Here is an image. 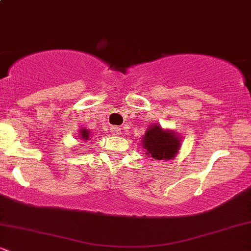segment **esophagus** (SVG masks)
<instances>
[{
    "label": "esophagus",
    "instance_id": "1",
    "mask_svg": "<svg viewBox=\"0 0 251 251\" xmlns=\"http://www.w3.org/2000/svg\"><path fill=\"white\" fill-rule=\"evenodd\" d=\"M109 131H111L112 134L119 135L120 134V131H122V129H120L119 126H111V127H109Z\"/></svg>",
    "mask_w": 251,
    "mask_h": 251
}]
</instances>
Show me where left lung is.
<instances>
[{
    "label": "left lung",
    "instance_id": "left-lung-1",
    "mask_svg": "<svg viewBox=\"0 0 251 251\" xmlns=\"http://www.w3.org/2000/svg\"><path fill=\"white\" fill-rule=\"evenodd\" d=\"M142 144L149 157L157 160H170L179 151L180 139L175 132L163 129L155 124L145 132Z\"/></svg>",
    "mask_w": 251,
    "mask_h": 251
}]
</instances>
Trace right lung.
<instances>
[{
	"label": "right lung",
	"mask_w": 251,
	"mask_h": 251,
	"mask_svg": "<svg viewBox=\"0 0 251 251\" xmlns=\"http://www.w3.org/2000/svg\"><path fill=\"white\" fill-rule=\"evenodd\" d=\"M89 133H91V131H87L86 128H81L80 129V137H81V139H85V140H88L89 139Z\"/></svg>",
	"instance_id": "right-lung-1"
}]
</instances>
